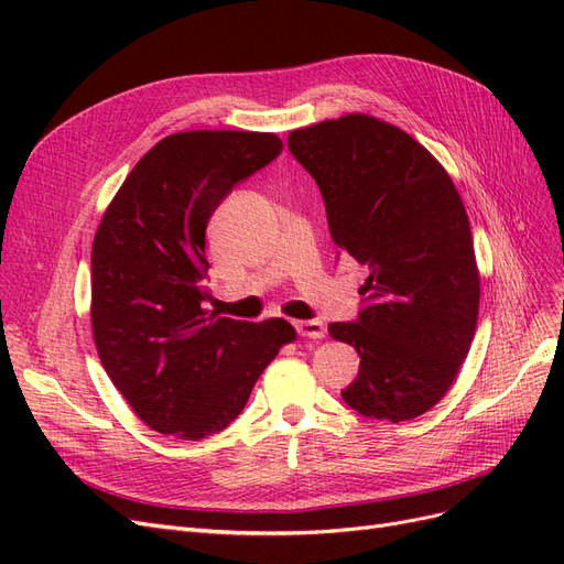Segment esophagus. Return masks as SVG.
<instances>
[{"mask_svg": "<svg viewBox=\"0 0 564 564\" xmlns=\"http://www.w3.org/2000/svg\"><path fill=\"white\" fill-rule=\"evenodd\" d=\"M294 329L299 332V336L305 338H322L324 336V324L319 319H303V322H294Z\"/></svg>", "mask_w": 564, "mask_h": 564, "instance_id": "34e87169", "label": "esophagus"}]
</instances>
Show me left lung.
<instances>
[{
  "mask_svg": "<svg viewBox=\"0 0 564 564\" xmlns=\"http://www.w3.org/2000/svg\"><path fill=\"white\" fill-rule=\"evenodd\" d=\"M338 253L367 268L362 308L329 334L360 355L348 406L392 423L435 406L470 350L480 275L468 214L442 164L402 129L346 115L289 133Z\"/></svg>",
  "mask_w": 564,
  "mask_h": 564,
  "instance_id": "left-lung-1",
  "label": "left lung"
}]
</instances>
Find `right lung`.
I'll return each instance as SVG.
<instances>
[{
    "mask_svg": "<svg viewBox=\"0 0 564 564\" xmlns=\"http://www.w3.org/2000/svg\"><path fill=\"white\" fill-rule=\"evenodd\" d=\"M282 152L275 133L183 131L131 169L91 249V327L110 381L152 431L202 440L242 412L296 332L207 315V224Z\"/></svg>",
    "mask_w": 564,
    "mask_h": 564,
    "instance_id": "add662e5",
    "label": "right lung"
}]
</instances>
